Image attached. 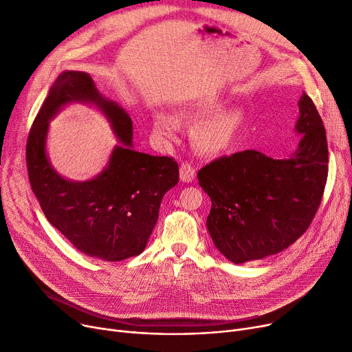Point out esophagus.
Returning a JSON list of instances; mask_svg holds the SVG:
<instances>
[{
	"mask_svg": "<svg viewBox=\"0 0 352 352\" xmlns=\"http://www.w3.org/2000/svg\"><path fill=\"white\" fill-rule=\"evenodd\" d=\"M179 178L182 182H191L195 178V168L188 164V162H182L179 165Z\"/></svg>",
	"mask_w": 352,
	"mask_h": 352,
	"instance_id": "obj_1",
	"label": "esophagus"
}]
</instances>
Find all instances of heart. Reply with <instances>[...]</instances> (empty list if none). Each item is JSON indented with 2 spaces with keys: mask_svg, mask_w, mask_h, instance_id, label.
I'll return each mask as SVG.
<instances>
[{
  "mask_svg": "<svg viewBox=\"0 0 352 352\" xmlns=\"http://www.w3.org/2000/svg\"><path fill=\"white\" fill-rule=\"evenodd\" d=\"M224 98L212 96L194 102L181 113V118L191 125H197L192 141L197 150L207 155H218L230 150L245 122L243 109L219 111ZM155 128L166 137H173L177 128L174 117L166 114L155 116Z\"/></svg>",
  "mask_w": 352,
  "mask_h": 352,
  "instance_id": "1",
  "label": "heart"
}]
</instances>
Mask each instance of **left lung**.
Here are the masks:
<instances>
[{"instance_id":"obj_1","label":"left lung","mask_w":352,"mask_h":352,"mask_svg":"<svg viewBox=\"0 0 352 352\" xmlns=\"http://www.w3.org/2000/svg\"><path fill=\"white\" fill-rule=\"evenodd\" d=\"M297 148L275 160L254 150L221 157L198 171L211 198L207 228L218 251L234 264L288 248L316 215L328 175L322 120L305 94L298 101Z\"/></svg>"}]
</instances>
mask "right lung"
<instances>
[{
    "label": "right lung",
    "instance_id": "obj_1",
    "mask_svg": "<svg viewBox=\"0 0 352 352\" xmlns=\"http://www.w3.org/2000/svg\"><path fill=\"white\" fill-rule=\"evenodd\" d=\"M72 102L98 107L120 141L104 170L88 182L64 179L46 154L49 121ZM133 146L126 111L100 94L89 74L63 71L30 129L27 168L50 224L88 256L121 261L141 254L157 224L162 197L178 184L173 158L138 153Z\"/></svg>",
    "mask_w": 352,
    "mask_h": 352
}]
</instances>
